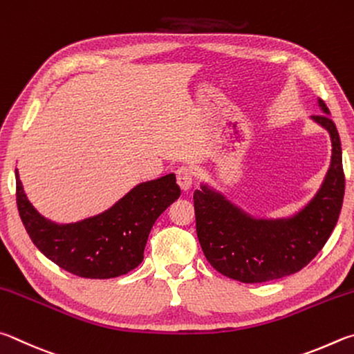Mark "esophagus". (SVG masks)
I'll return each instance as SVG.
<instances>
[{
    "label": "esophagus",
    "instance_id": "esophagus-1",
    "mask_svg": "<svg viewBox=\"0 0 354 354\" xmlns=\"http://www.w3.org/2000/svg\"><path fill=\"white\" fill-rule=\"evenodd\" d=\"M177 183L183 191H188L194 183V174L188 166H182L177 169Z\"/></svg>",
    "mask_w": 354,
    "mask_h": 354
}]
</instances>
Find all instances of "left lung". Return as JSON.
Here are the masks:
<instances>
[{"label":"left lung","mask_w":354,"mask_h":354,"mask_svg":"<svg viewBox=\"0 0 354 354\" xmlns=\"http://www.w3.org/2000/svg\"><path fill=\"white\" fill-rule=\"evenodd\" d=\"M319 105L326 115L313 120L330 132L331 165L319 193L292 218L255 219L207 185L194 191L197 238L219 274L243 283L278 280L311 263L331 236L342 208L345 176L336 124L322 99Z\"/></svg>","instance_id":"obj_1"}]
</instances>
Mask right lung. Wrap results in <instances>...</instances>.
Here are the masks:
<instances>
[{
    "label": "right lung",
    "instance_id": "add662e5",
    "mask_svg": "<svg viewBox=\"0 0 354 354\" xmlns=\"http://www.w3.org/2000/svg\"><path fill=\"white\" fill-rule=\"evenodd\" d=\"M15 178L18 213L37 249L70 274L95 280L133 270L142 261L155 221L180 196L176 176L167 174L136 185L107 212L74 224H55L28 201L17 169Z\"/></svg>",
    "mask_w": 354,
    "mask_h": 354
}]
</instances>
